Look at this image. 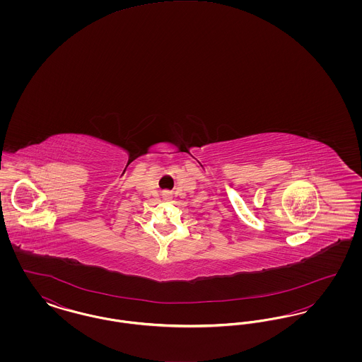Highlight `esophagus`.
<instances>
[{"mask_svg": "<svg viewBox=\"0 0 362 362\" xmlns=\"http://www.w3.org/2000/svg\"><path fill=\"white\" fill-rule=\"evenodd\" d=\"M163 198H164L165 201H170V199L173 198V192H171V191H163Z\"/></svg>", "mask_w": 362, "mask_h": 362, "instance_id": "esophagus-1", "label": "esophagus"}]
</instances>
